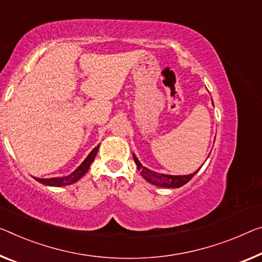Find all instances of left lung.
Returning a JSON list of instances; mask_svg holds the SVG:
<instances>
[{"label": "left lung", "instance_id": "1", "mask_svg": "<svg viewBox=\"0 0 262 262\" xmlns=\"http://www.w3.org/2000/svg\"><path fill=\"white\" fill-rule=\"evenodd\" d=\"M134 159L135 163L137 164V167H138V171H140V174L143 176V178L148 182L150 184H154L156 186H160V187H167V188H178L183 185L187 184L190 180L194 177L198 171L191 173V174L187 176H171V174H164V173H158L155 171L148 170L147 167L143 166L142 164L137 157L134 155Z\"/></svg>", "mask_w": 262, "mask_h": 262}]
</instances>
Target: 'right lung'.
I'll return each mask as SVG.
<instances>
[{"mask_svg": "<svg viewBox=\"0 0 262 262\" xmlns=\"http://www.w3.org/2000/svg\"><path fill=\"white\" fill-rule=\"evenodd\" d=\"M99 148V145H97L94 150L90 152V155L86 157L85 160L79 165V166L76 168V170L70 173L69 176L67 177H56V178H48V179H41V178H36L34 177L35 180H37L38 183H41L43 185H48V186H66V185H71L82 178V177L85 174L88 172V170L90 168V165L92 164V162L95 160V157L97 155Z\"/></svg>", "mask_w": 262, "mask_h": 262, "instance_id": "obj_1", "label": "right lung"}]
</instances>
